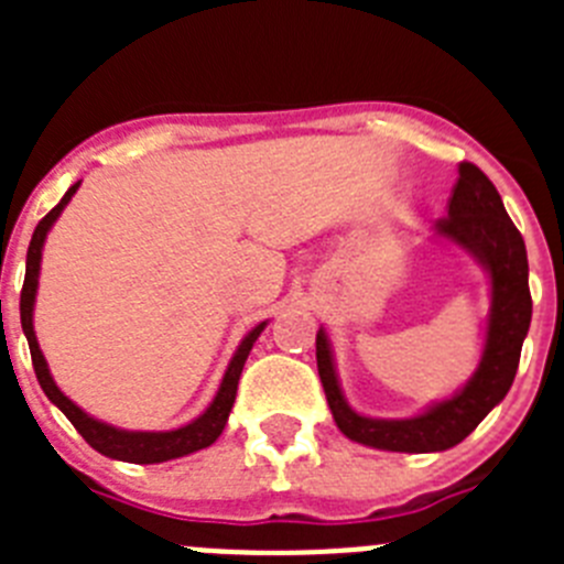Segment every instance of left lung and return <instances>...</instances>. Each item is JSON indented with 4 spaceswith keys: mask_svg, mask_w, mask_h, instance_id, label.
<instances>
[{
    "mask_svg": "<svg viewBox=\"0 0 564 564\" xmlns=\"http://www.w3.org/2000/svg\"><path fill=\"white\" fill-rule=\"evenodd\" d=\"M457 186L449 200V217L432 226V237L457 246L488 273L491 305L477 370L460 390L430 403L412 417H370L356 412L341 392L333 344L325 327L316 333L318 378L330 403L333 421L350 441L381 452H446L466 441L477 423L506 398L517 376L522 341L531 327L528 253L522 234L506 214L495 183L475 163L457 166Z\"/></svg>",
    "mask_w": 564,
    "mask_h": 564,
    "instance_id": "left-lung-1",
    "label": "left lung"
}]
</instances>
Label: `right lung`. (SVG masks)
I'll list each match as a JSON object with an SVG mask.
<instances>
[{
	"label": "right lung",
	"instance_id": "obj_1",
	"mask_svg": "<svg viewBox=\"0 0 564 564\" xmlns=\"http://www.w3.org/2000/svg\"><path fill=\"white\" fill-rule=\"evenodd\" d=\"M78 186H82V181L73 183V186L67 188V194L62 197V203H58V206L53 208L42 223H39L36 231H33V239H30L28 262H24V288H22V299H19V313H22V330L30 344L33 370H36V378L39 383H42L44 395L50 398V403H56L58 410L67 415V421L76 426L78 435H82L93 449L101 452L104 457H112V460L166 463V460H174V457H186L192 455V452L206 449V446H212V443L223 435V430H226L228 415H231V406H234V398H237L239 376H242V367H246V358L248 352H251L253 341L259 338V333L265 330L268 322H259V325L253 327L242 341H239L231 361H228L226 376H223L220 390H217L214 401L208 403L203 415L188 421L186 426H177V430H169V432H129V430H118V426H112V423H104L98 421V417L87 415L78 403H73L62 390H58V383L53 381V376H50L47 358H44L42 347H39L36 330H33V307H36L44 239H47L53 223L62 217L67 203L73 200V194L78 192Z\"/></svg>",
	"mask_w": 564,
	"mask_h": 564
}]
</instances>
